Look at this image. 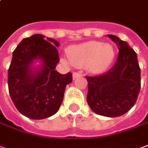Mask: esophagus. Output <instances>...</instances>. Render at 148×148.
<instances>
[{
    "mask_svg": "<svg viewBox=\"0 0 148 148\" xmlns=\"http://www.w3.org/2000/svg\"><path fill=\"white\" fill-rule=\"evenodd\" d=\"M72 76H73V79L75 80V79H76V78H78L79 76H81V74H80V72H73Z\"/></svg>",
    "mask_w": 148,
    "mask_h": 148,
    "instance_id": "34e87169",
    "label": "esophagus"
}]
</instances>
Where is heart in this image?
I'll return each instance as SVG.
<instances>
[{"label":"heart","instance_id":"obj_1","mask_svg":"<svg viewBox=\"0 0 148 148\" xmlns=\"http://www.w3.org/2000/svg\"><path fill=\"white\" fill-rule=\"evenodd\" d=\"M68 58L75 67L87 65L95 73L105 72L114 60L115 51L113 46L101 42L89 41L71 46L68 50ZM64 62L68 63L64 60Z\"/></svg>","mask_w":148,"mask_h":148}]
</instances>
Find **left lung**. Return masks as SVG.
<instances>
[{"mask_svg": "<svg viewBox=\"0 0 148 148\" xmlns=\"http://www.w3.org/2000/svg\"><path fill=\"white\" fill-rule=\"evenodd\" d=\"M119 48L116 63L102 75L85 76L88 80L87 102L97 114L119 117L130 110L140 91V68L137 54L127 42L108 34Z\"/></svg>", "mask_w": 148, "mask_h": 148, "instance_id": "obj_1", "label": "left lung"}]
</instances>
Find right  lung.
I'll return each instance as SVG.
<instances>
[{"label": "right lung", "mask_w": 148, "mask_h": 148, "mask_svg": "<svg viewBox=\"0 0 148 148\" xmlns=\"http://www.w3.org/2000/svg\"><path fill=\"white\" fill-rule=\"evenodd\" d=\"M44 38L36 34L22 39L13 52L8 71L10 97L21 114L31 119L55 114L63 102L66 85L72 81V73L63 75L56 70L60 62L59 42ZM38 59L41 65L34 68Z\"/></svg>", "instance_id": "right-lung-1"}]
</instances>
